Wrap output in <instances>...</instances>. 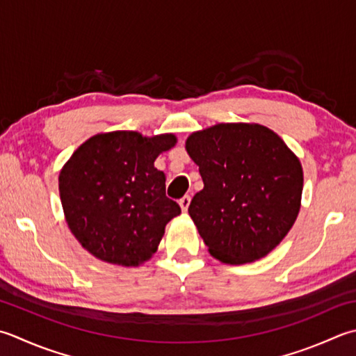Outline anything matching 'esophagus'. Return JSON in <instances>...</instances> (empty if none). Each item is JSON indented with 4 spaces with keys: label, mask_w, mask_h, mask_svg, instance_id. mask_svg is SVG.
Returning a JSON list of instances; mask_svg holds the SVG:
<instances>
[{
    "label": "esophagus",
    "mask_w": 356,
    "mask_h": 356,
    "mask_svg": "<svg viewBox=\"0 0 356 356\" xmlns=\"http://www.w3.org/2000/svg\"><path fill=\"white\" fill-rule=\"evenodd\" d=\"M190 202H191V197H190V196H184L182 199L179 200V204H180V208H182V211H186V210H188V207H190Z\"/></svg>",
    "instance_id": "34e87169"
}]
</instances>
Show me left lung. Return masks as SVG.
Wrapping results in <instances>:
<instances>
[{"label":"left lung","mask_w":356,"mask_h":356,"mask_svg":"<svg viewBox=\"0 0 356 356\" xmlns=\"http://www.w3.org/2000/svg\"><path fill=\"white\" fill-rule=\"evenodd\" d=\"M186 151L204 180L188 213L210 254L234 266L268 254L299 213L298 157L273 131L248 123L194 132Z\"/></svg>","instance_id":"1"}]
</instances>
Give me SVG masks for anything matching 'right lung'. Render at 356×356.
Wrapping results in <instances>:
<instances>
[{"label": "right lung", "instance_id": "right-lung-1", "mask_svg": "<svg viewBox=\"0 0 356 356\" xmlns=\"http://www.w3.org/2000/svg\"><path fill=\"white\" fill-rule=\"evenodd\" d=\"M171 134L142 137L115 131L90 137L63 166L60 199L72 234L95 257L132 267L149 259L165 225L180 214L166 197L165 174L154 168Z\"/></svg>", "mask_w": 356, "mask_h": 356}]
</instances>
